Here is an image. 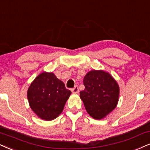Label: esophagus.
<instances>
[{
    "label": "esophagus",
    "mask_w": 150,
    "mask_h": 150,
    "mask_svg": "<svg viewBox=\"0 0 150 150\" xmlns=\"http://www.w3.org/2000/svg\"><path fill=\"white\" fill-rule=\"evenodd\" d=\"M71 92L73 94H78L79 92V90L78 86H75L74 88H72L71 89Z\"/></svg>",
    "instance_id": "obj_1"
}]
</instances>
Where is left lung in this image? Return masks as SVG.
<instances>
[{"label": "left lung", "instance_id": "left-lung-1", "mask_svg": "<svg viewBox=\"0 0 150 150\" xmlns=\"http://www.w3.org/2000/svg\"><path fill=\"white\" fill-rule=\"evenodd\" d=\"M85 89L80 97L88 113L96 120H101L115 108L120 88L117 81L103 70H92L83 79Z\"/></svg>", "mask_w": 150, "mask_h": 150}]
</instances>
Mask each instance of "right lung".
Segmentation results:
<instances>
[{"mask_svg":"<svg viewBox=\"0 0 150 150\" xmlns=\"http://www.w3.org/2000/svg\"><path fill=\"white\" fill-rule=\"evenodd\" d=\"M71 94L54 74L44 71L30 84L27 97L33 111L41 119L49 121L62 112Z\"/></svg>","mask_w":150,"mask_h":150,"instance_id":"add662e5","label":"right lung"}]
</instances>
